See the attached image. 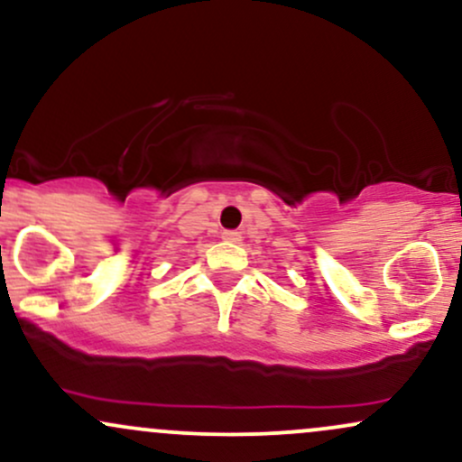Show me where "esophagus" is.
Here are the masks:
<instances>
[{
	"label": "esophagus",
	"instance_id": "obj_1",
	"mask_svg": "<svg viewBox=\"0 0 462 462\" xmlns=\"http://www.w3.org/2000/svg\"><path fill=\"white\" fill-rule=\"evenodd\" d=\"M221 238H224V241H227V243H241V232H236V230H224L221 232Z\"/></svg>",
	"mask_w": 462,
	"mask_h": 462
}]
</instances>
